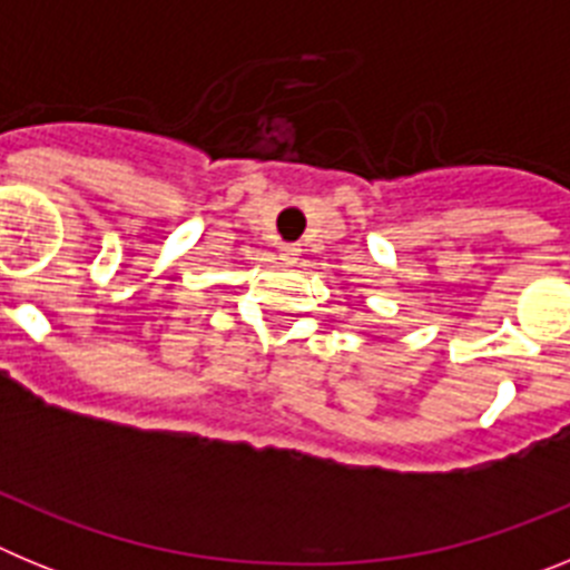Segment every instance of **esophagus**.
Returning <instances> with one entry per match:
<instances>
[{"label": "esophagus", "instance_id": "obj_1", "mask_svg": "<svg viewBox=\"0 0 570 570\" xmlns=\"http://www.w3.org/2000/svg\"><path fill=\"white\" fill-rule=\"evenodd\" d=\"M299 245H282L279 248V259L285 262V265H296V259H299Z\"/></svg>", "mask_w": 570, "mask_h": 570}]
</instances>
